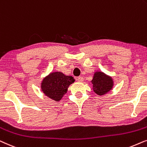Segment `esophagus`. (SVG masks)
Listing matches in <instances>:
<instances>
[{
	"mask_svg": "<svg viewBox=\"0 0 147 147\" xmlns=\"http://www.w3.org/2000/svg\"><path fill=\"white\" fill-rule=\"evenodd\" d=\"M77 81H79V82H83V77H81V76H80V77H77Z\"/></svg>",
	"mask_w": 147,
	"mask_h": 147,
	"instance_id": "obj_1",
	"label": "esophagus"
}]
</instances>
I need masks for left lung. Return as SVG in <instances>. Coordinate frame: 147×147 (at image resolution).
Segmentation results:
<instances>
[{
    "label": "left lung",
    "instance_id": "left-lung-1",
    "mask_svg": "<svg viewBox=\"0 0 147 147\" xmlns=\"http://www.w3.org/2000/svg\"><path fill=\"white\" fill-rule=\"evenodd\" d=\"M93 84V91L99 95H103L110 91L113 86L111 77H107L103 72H97L91 81Z\"/></svg>",
    "mask_w": 147,
    "mask_h": 147
}]
</instances>
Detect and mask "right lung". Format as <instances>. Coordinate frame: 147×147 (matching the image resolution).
I'll return each mask as SVG.
<instances>
[{
	"instance_id": "right-lung-1",
	"label": "right lung",
	"mask_w": 147,
	"mask_h": 147,
	"mask_svg": "<svg viewBox=\"0 0 147 147\" xmlns=\"http://www.w3.org/2000/svg\"><path fill=\"white\" fill-rule=\"evenodd\" d=\"M75 82L72 76H66L60 72H52L43 80L42 89L45 95L55 101H60L66 93L70 84Z\"/></svg>"
}]
</instances>
